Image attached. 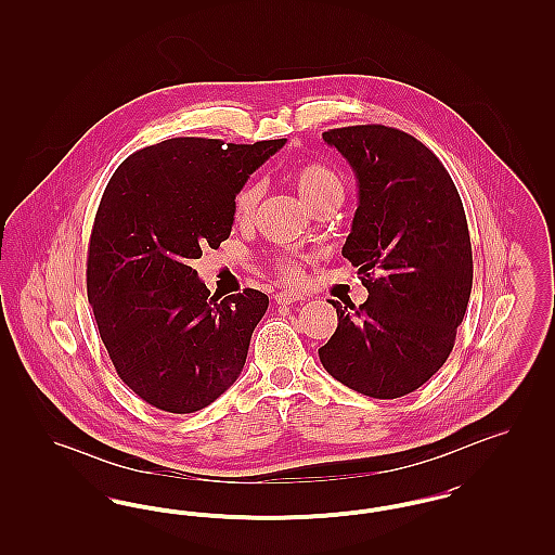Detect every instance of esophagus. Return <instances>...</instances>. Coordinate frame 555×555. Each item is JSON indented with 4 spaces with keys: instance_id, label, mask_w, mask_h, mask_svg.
Here are the masks:
<instances>
[{
    "instance_id": "obj_1",
    "label": "esophagus",
    "mask_w": 555,
    "mask_h": 555,
    "mask_svg": "<svg viewBox=\"0 0 555 555\" xmlns=\"http://www.w3.org/2000/svg\"><path fill=\"white\" fill-rule=\"evenodd\" d=\"M274 299H276V304H295V301H301L304 295L301 293H293V291H279L274 295Z\"/></svg>"
}]
</instances>
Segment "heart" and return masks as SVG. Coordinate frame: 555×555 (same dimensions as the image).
Masks as SVG:
<instances>
[{
    "label": "heart",
    "instance_id": "1",
    "mask_svg": "<svg viewBox=\"0 0 555 555\" xmlns=\"http://www.w3.org/2000/svg\"><path fill=\"white\" fill-rule=\"evenodd\" d=\"M291 181L297 189V193L301 195V199L314 210L320 204L335 199V197H344V183L339 179V175L328 168L326 164L320 162H304L297 164L291 170ZM262 199V185L260 183H245L238 186L235 197H233V214L238 222H251L258 206ZM272 270L276 276H281L283 281H301L304 276V268L297 262V258L293 256H276L272 262Z\"/></svg>",
    "mask_w": 555,
    "mask_h": 555
}]
</instances>
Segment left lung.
Returning a JSON list of instances; mask_svg holds the SVG:
<instances>
[{
	"instance_id": "left-lung-1",
	"label": "left lung",
	"mask_w": 555,
	"mask_h": 555,
	"mask_svg": "<svg viewBox=\"0 0 555 555\" xmlns=\"http://www.w3.org/2000/svg\"><path fill=\"white\" fill-rule=\"evenodd\" d=\"M356 172L360 204L344 245L369 299L333 301L337 331L318 349L345 387L396 399L446 364L473 291V245L446 166L408 132L356 125L322 132Z\"/></svg>"
}]
</instances>
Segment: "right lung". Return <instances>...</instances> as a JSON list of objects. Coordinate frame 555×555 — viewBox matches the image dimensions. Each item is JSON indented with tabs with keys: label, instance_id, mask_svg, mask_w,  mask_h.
I'll list each match as a JSON object with an SVG mask.
<instances>
[{
	"label": "right lung",
	"instance_id": "add662e5",
	"mask_svg": "<svg viewBox=\"0 0 555 555\" xmlns=\"http://www.w3.org/2000/svg\"><path fill=\"white\" fill-rule=\"evenodd\" d=\"M283 145L166 139L131 154L107 183L87 249V297L118 376L162 412L210 405L245 366L268 295L218 299L189 264L229 238L238 186Z\"/></svg>",
	"mask_w": 555,
	"mask_h": 555
}]
</instances>
